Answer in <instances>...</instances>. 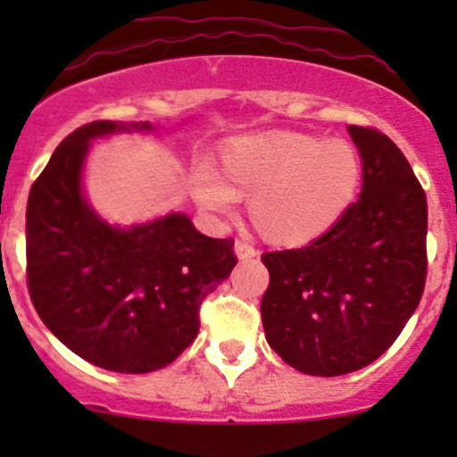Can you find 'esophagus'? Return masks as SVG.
I'll return each mask as SVG.
<instances>
[{
  "mask_svg": "<svg viewBox=\"0 0 457 457\" xmlns=\"http://www.w3.org/2000/svg\"><path fill=\"white\" fill-rule=\"evenodd\" d=\"M234 249H236V255H238L240 260H251L258 255V249H255L251 243H246V240H236Z\"/></svg>",
  "mask_w": 457,
  "mask_h": 457,
  "instance_id": "1",
  "label": "esophagus"
}]
</instances>
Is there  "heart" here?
Listing matches in <instances>:
<instances>
[{"label": "heart", "instance_id": "heart-1", "mask_svg": "<svg viewBox=\"0 0 457 457\" xmlns=\"http://www.w3.org/2000/svg\"><path fill=\"white\" fill-rule=\"evenodd\" d=\"M223 176L199 165L193 195L212 214L236 212L249 199L255 229L269 243L307 245L344 217L359 193L361 156L344 139L320 141L303 133L245 135L223 145Z\"/></svg>", "mask_w": 457, "mask_h": 457}]
</instances>
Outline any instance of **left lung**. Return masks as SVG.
I'll list each match as a JSON object with an SVG mask.
<instances>
[{
  "label": "left lung",
  "instance_id": "obj_1",
  "mask_svg": "<svg viewBox=\"0 0 457 457\" xmlns=\"http://www.w3.org/2000/svg\"><path fill=\"white\" fill-rule=\"evenodd\" d=\"M348 130L363 159L361 197L312 245L262 255L266 342L287 365L324 378L386 353L428 275V199L411 162L380 130Z\"/></svg>",
  "mask_w": 457,
  "mask_h": 457
}]
</instances>
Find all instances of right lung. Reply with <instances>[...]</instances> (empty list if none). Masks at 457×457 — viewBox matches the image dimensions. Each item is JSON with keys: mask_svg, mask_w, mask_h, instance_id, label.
I'll return each mask as SVG.
<instances>
[{"mask_svg": "<svg viewBox=\"0 0 457 457\" xmlns=\"http://www.w3.org/2000/svg\"><path fill=\"white\" fill-rule=\"evenodd\" d=\"M150 122L98 120L57 145L25 212L28 287L46 328L87 363L148 374L193 344L199 307L236 266L234 238H208L187 214L104 223L81 193L90 139Z\"/></svg>", "mask_w": 457, "mask_h": 457, "instance_id": "1", "label": "right lung"}]
</instances>
